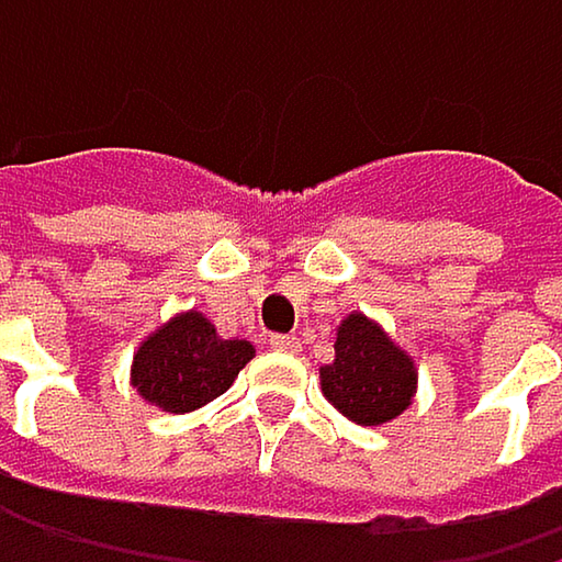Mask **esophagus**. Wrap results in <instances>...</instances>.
<instances>
[{"mask_svg": "<svg viewBox=\"0 0 562 562\" xmlns=\"http://www.w3.org/2000/svg\"><path fill=\"white\" fill-rule=\"evenodd\" d=\"M270 348L282 351V355H295L299 351V338H292V335H270Z\"/></svg>", "mask_w": 562, "mask_h": 562, "instance_id": "esophagus-1", "label": "esophagus"}]
</instances>
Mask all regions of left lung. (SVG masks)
<instances>
[{
	"label": "left lung",
	"instance_id": "1",
	"mask_svg": "<svg viewBox=\"0 0 562 562\" xmlns=\"http://www.w3.org/2000/svg\"><path fill=\"white\" fill-rule=\"evenodd\" d=\"M318 378L328 403L358 426L391 423L416 393L413 358L361 312H351L338 325L335 361L325 364Z\"/></svg>",
	"mask_w": 562,
	"mask_h": 562
}]
</instances>
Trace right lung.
Instances as JSON below:
<instances>
[{"label":"right lung","mask_w":562,"mask_h":562,"mask_svg":"<svg viewBox=\"0 0 562 562\" xmlns=\"http://www.w3.org/2000/svg\"><path fill=\"white\" fill-rule=\"evenodd\" d=\"M250 358V341H227L201 312H181L133 355V387L166 413H191L227 391Z\"/></svg>","instance_id":"1"}]
</instances>
